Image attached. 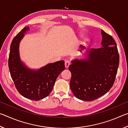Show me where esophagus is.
Returning <instances> with one entry per match:
<instances>
[{
	"label": "esophagus",
	"instance_id": "obj_1",
	"mask_svg": "<svg viewBox=\"0 0 128 128\" xmlns=\"http://www.w3.org/2000/svg\"><path fill=\"white\" fill-rule=\"evenodd\" d=\"M70 64V62L68 61V60H66V61H65V67H66V68H68Z\"/></svg>",
	"mask_w": 128,
	"mask_h": 128
}]
</instances>
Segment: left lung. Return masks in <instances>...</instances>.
Listing matches in <instances>:
<instances>
[{"label":"left lung","instance_id":"left-lung-1","mask_svg":"<svg viewBox=\"0 0 128 128\" xmlns=\"http://www.w3.org/2000/svg\"><path fill=\"white\" fill-rule=\"evenodd\" d=\"M101 34L100 48H92L83 55V59L73 60L69 66L72 73L70 89L80 100L92 101L103 96L111 89L116 78L119 65L116 43L103 30Z\"/></svg>","mask_w":128,"mask_h":128}]
</instances>
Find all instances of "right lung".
<instances>
[{
    "label": "right lung",
    "mask_w": 128,
    "mask_h": 128,
    "mask_svg": "<svg viewBox=\"0 0 128 128\" xmlns=\"http://www.w3.org/2000/svg\"><path fill=\"white\" fill-rule=\"evenodd\" d=\"M29 30V26L24 28L13 39L10 46L8 66L19 93L26 98L37 101L50 94L58 76L65 69L64 61L49 63L36 70L28 68L21 61L19 46Z\"/></svg>",
    "instance_id": "obj_1"
}]
</instances>
